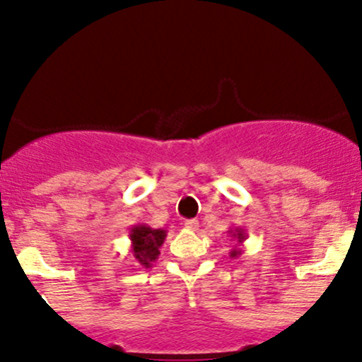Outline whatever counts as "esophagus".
<instances>
[{"label": "esophagus", "instance_id": "obj_1", "mask_svg": "<svg viewBox=\"0 0 362 362\" xmlns=\"http://www.w3.org/2000/svg\"><path fill=\"white\" fill-rule=\"evenodd\" d=\"M184 226L187 228V230L195 231L199 228V221H197V219H187V221L184 223Z\"/></svg>", "mask_w": 362, "mask_h": 362}]
</instances>
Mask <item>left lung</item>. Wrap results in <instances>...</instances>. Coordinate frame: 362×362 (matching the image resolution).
Returning a JSON list of instances; mask_svg holds the SVG:
<instances>
[{"mask_svg":"<svg viewBox=\"0 0 362 362\" xmlns=\"http://www.w3.org/2000/svg\"><path fill=\"white\" fill-rule=\"evenodd\" d=\"M228 233H230L231 238L236 240V245L231 248V252H230L231 259H236V257L242 255V252H243L242 243L247 240V233H245L242 228H230V231H228Z\"/></svg>","mask_w":362,"mask_h":362,"instance_id":"8db88e82","label":"left lung"}]
</instances>
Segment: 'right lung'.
I'll return each instance as SVG.
<instances>
[{
  "label": "right lung",
  "mask_w": 362,
  "mask_h": 362,
  "mask_svg": "<svg viewBox=\"0 0 362 362\" xmlns=\"http://www.w3.org/2000/svg\"><path fill=\"white\" fill-rule=\"evenodd\" d=\"M165 238H167V231L161 228L155 230L144 223L134 224L129 231V240H131V253L136 264L144 269L153 267L160 255V247L163 245Z\"/></svg>",
  "instance_id": "right-lung-1"
}]
</instances>
